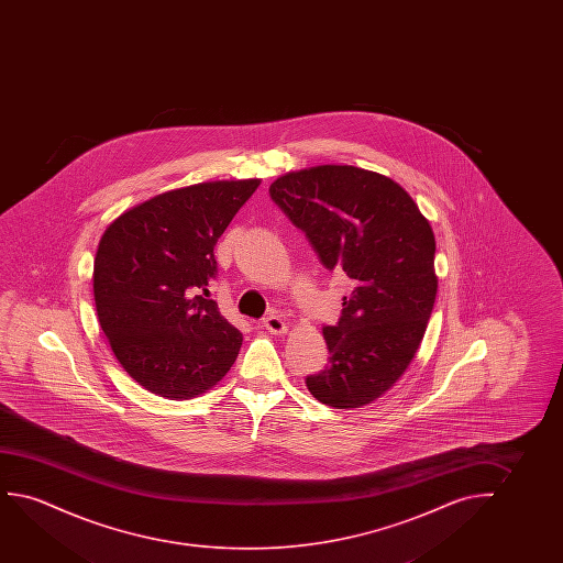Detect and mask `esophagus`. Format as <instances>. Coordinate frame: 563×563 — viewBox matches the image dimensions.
I'll return each instance as SVG.
<instances>
[{
    "instance_id": "34e87169",
    "label": "esophagus",
    "mask_w": 563,
    "mask_h": 563,
    "mask_svg": "<svg viewBox=\"0 0 563 563\" xmlns=\"http://www.w3.org/2000/svg\"><path fill=\"white\" fill-rule=\"evenodd\" d=\"M263 327H265L271 334H278V336L288 332V324L278 316L265 317V319H263Z\"/></svg>"
}]
</instances>
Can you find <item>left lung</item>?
<instances>
[{"label": "left lung", "mask_w": 563, "mask_h": 563, "mask_svg": "<svg viewBox=\"0 0 563 563\" xmlns=\"http://www.w3.org/2000/svg\"><path fill=\"white\" fill-rule=\"evenodd\" d=\"M269 194L324 267L354 280L339 323L323 327L329 365L306 386L331 408L373 404L400 380L427 331L439 288L431 223L393 178L354 165L286 173Z\"/></svg>", "instance_id": "8db88e82"}]
</instances>
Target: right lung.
I'll use <instances>...</instances> for the list:
<instances>
[{
	"label": "right lung",
	"mask_w": 563,
	"mask_h": 563,
	"mask_svg": "<svg viewBox=\"0 0 563 563\" xmlns=\"http://www.w3.org/2000/svg\"><path fill=\"white\" fill-rule=\"evenodd\" d=\"M262 178L157 194L101 234L93 301L117 362L167 400L208 393L231 371L242 334L209 300L217 240Z\"/></svg>",
	"instance_id": "right-lung-1"
}]
</instances>
